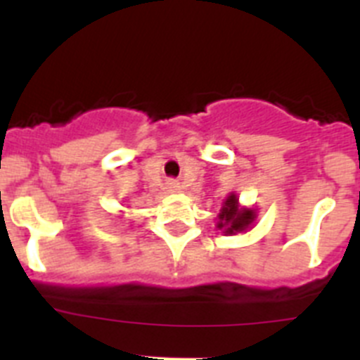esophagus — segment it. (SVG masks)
Returning <instances> with one entry per match:
<instances>
[{"label":"esophagus","mask_w":360,"mask_h":360,"mask_svg":"<svg viewBox=\"0 0 360 360\" xmlns=\"http://www.w3.org/2000/svg\"><path fill=\"white\" fill-rule=\"evenodd\" d=\"M167 189H169V191H178V189H180V186H178L176 182H169V184H167Z\"/></svg>","instance_id":"esophagus-1"}]
</instances>
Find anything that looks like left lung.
Returning <instances> with one entry per match:
<instances>
[{
	"label": "left lung",
	"instance_id": "left-lung-1",
	"mask_svg": "<svg viewBox=\"0 0 360 360\" xmlns=\"http://www.w3.org/2000/svg\"><path fill=\"white\" fill-rule=\"evenodd\" d=\"M254 219H256V212L252 209L240 207L238 196L231 193L221 205L216 227L224 231L225 234H236V232L247 231L254 224Z\"/></svg>",
	"mask_w": 360,
	"mask_h": 360
}]
</instances>
